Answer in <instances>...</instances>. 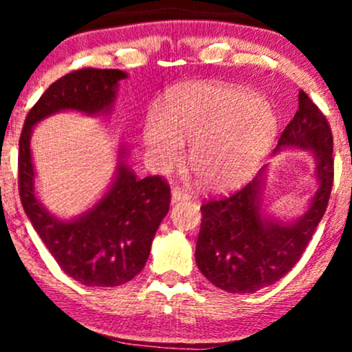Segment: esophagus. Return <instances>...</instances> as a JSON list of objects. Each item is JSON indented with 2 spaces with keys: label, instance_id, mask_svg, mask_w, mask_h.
Returning a JSON list of instances; mask_svg holds the SVG:
<instances>
[{
  "label": "esophagus",
  "instance_id": "1",
  "mask_svg": "<svg viewBox=\"0 0 352 352\" xmlns=\"http://www.w3.org/2000/svg\"><path fill=\"white\" fill-rule=\"evenodd\" d=\"M188 199H190V195L187 192H184V190H180V188L172 190V204H177V201H184Z\"/></svg>",
  "mask_w": 352,
  "mask_h": 352
}]
</instances>
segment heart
Segmentation results:
<instances>
[{
    "instance_id": "b5f03b06",
    "label": "heart",
    "mask_w": 352,
    "mask_h": 352,
    "mask_svg": "<svg viewBox=\"0 0 352 352\" xmlns=\"http://www.w3.org/2000/svg\"><path fill=\"white\" fill-rule=\"evenodd\" d=\"M278 135V117L258 94L243 89L190 82L172 89L164 111L145 119L148 162L168 172L184 160L212 190L236 188L256 173Z\"/></svg>"
}]
</instances>
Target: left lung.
<instances>
[{
	"mask_svg": "<svg viewBox=\"0 0 352 352\" xmlns=\"http://www.w3.org/2000/svg\"><path fill=\"white\" fill-rule=\"evenodd\" d=\"M274 153L301 148L314 159L316 190L305 213L280 220L263 207L268 165L233 195L201 205L195 260L204 276L227 293H254L280 281L301 258L328 207L333 188V135L326 117L305 91Z\"/></svg>",
	"mask_w": 352,
	"mask_h": 352,
	"instance_id": "left-lung-1",
	"label": "left lung"
}]
</instances>
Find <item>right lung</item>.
Segmentation results:
<instances>
[{
  "label": "right lung",
  "instance_id": "obj_1",
  "mask_svg": "<svg viewBox=\"0 0 352 352\" xmlns=\"http://www.w3.org/2000/svg\"><path fill=\"white\" fill-rule=\"evenodd\" d=\"M119 69H79L46 89L19 137V197L31 225L64 273L80 285L112 288L131 281L147 263L153 236L170 207V188L160 177L137 179L127 164L129 147L119 145L117 165L104 195L80 215L59 218L36 192L31 135L41 120L58 112L109 116L114 109Z\"/></svg>",
  "mask_w": 352,
  "mask_h": 352
}]
</instances>
